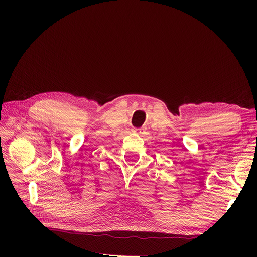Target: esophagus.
<instances>
[{
	"mask_svg": "<svg viewBox=\"0 0 257 257\" xmlns=\"http://www.w3.org/2000/svg\"><path fill=\"white\" fill-rule=\"evenodd\" d=\"M132 131H133L134 133H138V134L143 133V129H142V128H134V129H132Z\"/></svg>",
	"mask_w": 257,
	"mask_h": 257,
	"instance_id": "1",
	"label": "esophagus"
}]
</instances>
